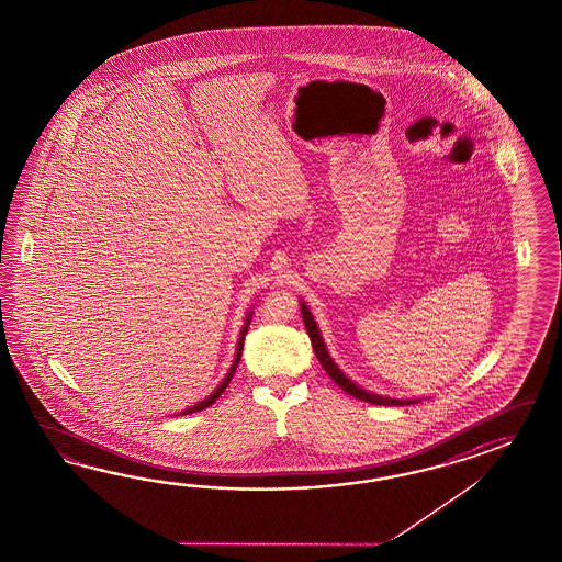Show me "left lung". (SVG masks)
<instances>
[{
	"mask_svg": "<svg viewBox=\"0 0 562 562\" xmlns=\"http://www.w3.org/2000/svg\"><path fill=\"white\" fill-rule=\"evenodd\" d=\"M301 313L302 321H304V327L308 330V337H311V342H313V349H315L316 357H318V361H321V366L325 368V371L329 373L330 380L337 383L341 390H345L349 396L357 397V400H363V402H370V404H375V406H408V404H418L420 400H397V397H385L380 396V394H371V392H366L363 387H359L357 383L351 382L345 373H342L339 368H337V363L330 359L329 351H327V347H325V341H323V337H321V330L316 327L315 318L311 315V311H308V306L301 302Z\"/></svg>",
	"mask_w": 562,
	"mask_h": 562,
	"instance_id": "1",
	"label": "left lung"
}]
</instances>
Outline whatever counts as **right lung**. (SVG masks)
Here are the masks:
<instances>
[{
	"instance_id": "obj_1",
	"label": "right lung",
	"mask_w": 562,
	"mask_h": 562,
	"mask_svg": "<svg viewBox=\"0 0 562 562\" xmlns=\"http://www.w3.org/2000/svg\"><path fill=\"white\" fill-rule=\"evenodd\" d=\"M251 311H249V315L246 316V325H244V329H241V335H239V341H237V353H235V359H233V366L227 371V375L223 378V382L217 385V390L211 394V396H206L205 400H201L199 404H194L191 408H187V411L182 412V414H192V412L205 411L209 408L217 397L225 392V387L229 385L232 382L233 373H235V368H237V363H239V359H241V351H244V341H246L247 329H249V321H251Z\"/></svg>"
}]
</instances>
